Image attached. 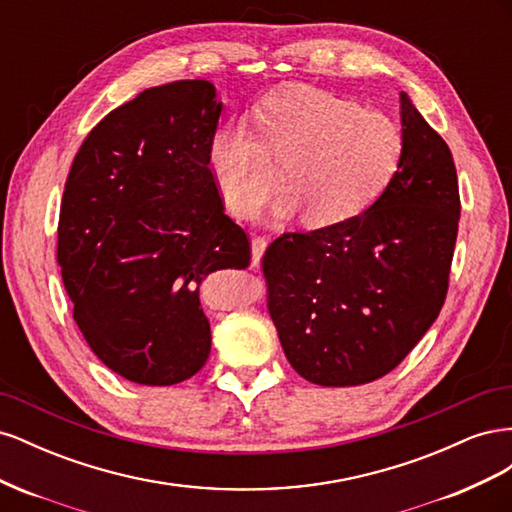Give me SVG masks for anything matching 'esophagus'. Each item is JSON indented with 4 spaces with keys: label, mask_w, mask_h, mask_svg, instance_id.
Listing matches in <instances>:
<instances>
[{
    "label": "esophagus",
    "mask_w": 512,
    "mask_h": 512,
    "mask_svg": "<svg viewBox=\"0 0 512 512\" xmlns=\"http://www.w3.org/2000/svg\"><path fill=\"white\" fill-rule=\"evenodd\" d=\"M267 245H269L267 237H254L252 239V267L260 265V258H262V254H265Z\"/></svg>",
    "instance_id": "obj_1"
}]
</instances>
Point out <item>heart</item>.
Returning a JSON list of instances; mask_svg holds the SVG:
<instances>
[{
    "instance_id": "b5f03b06",
    "label": "heart",
    "mask_w": 512,
    "mask_h": 512,
    "mask_svg": "<svg viewBox=\"0 0 512 512\" xmlns=\"http://www.w3.org/2000/svg\"><path fill=\"white\" fill-rule=\"evenodd\" d=\"M260 138L232 123L213 134L209 166L232 213L250 218L280 188L269 158L284 166L290 192L275 218L303 211V222L327 228L374 205L397 177L406 141L378 111L309 85H290L258 106Z\"/></svg>"
}]
</instances>
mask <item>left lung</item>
<instances>
[{
    "instance_id": "1",
    "label": "left lung",
    "mask_w": 512,
    "mask_h": 512,
    "mask_svg": "<svg viewBox=\"0 0 512 512\" xmlns=\"http://www.w3.org/2000/svg\"><path fill=\"white\" fill-rule=\"evenodd\" d=\"M397 177L356 218L284 232L262 258L286 359L320 386L389 374L438 318L459 226L451 149L401 91Z\"/></svg>"
}]
</instances>
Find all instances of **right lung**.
I'll list each match as a JSON object with an SVG mask.
<instances>
[{
    "label": "right lung",
    "mask_w": 512,
    "mask_h": 512,
    "mask_svg": "<svg viewBox=\"0 0 512 512\" xmlns=\"http://www.w3.org/2000/svg\"><path fill=\"white\" fill-rule=\"evenodd\" d=\"M222 102L209 81L151 87L87 134L61 200L57 262L89 348L136 384L170 386L209 359L198 288L250 265L209 166Z\"/></svg>",
    "instance_id": "right-lung-1"
}]
</instances>
